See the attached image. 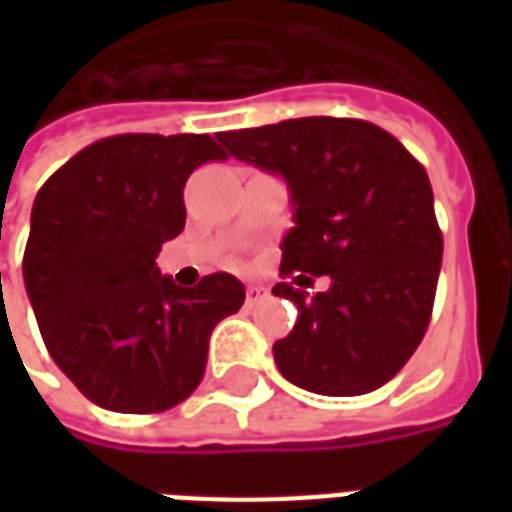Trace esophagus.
<instances>
[{
  "instance_id": "1",
  "label": "esophagus",
  "mask_w": 512,
  "mask_h": 512,
  "mask_svg": "<svg viewBox=\"0 0 512 512\" xmlns=\"http://www.w3.org/2000/svg\"><path fill=\"white\" fill-rule=\"evenodd\" d=\"M266 299V288H260V285H246V304L249 307H255L260 301Z\"/></svg>"
}]
</instances>
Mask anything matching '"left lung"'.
<instances>
[{"mask_svg":"<svg viewBox=\"0 0 512 512\" xmlns=\"http://www.w3.org/2000/svg\"><path fill=\"white\" fill-rule=\"evenodd\" d=\"M216 139L288 183L296 227L282 238V277L332 279L312 299L290 282L274 285L299 310L293 332L274 343L279 373L329 397L384 386L422 343L436 299L444 241L425 167L384 128L348 117Z\"/></svg>","mask_w":512,"mask_h":512,"instance_id":"obj_1","label":"left lung"}]
</instances>
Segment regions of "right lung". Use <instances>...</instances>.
<instances>
[{
	"label": "right lung",
	"mask_w": 512,
	"mask_h": 512,
	"mask_svg": "<svg viewBox=\"0 0 512 512\" xmlns=\"http://www.w3.org/2000/svg\"><path fill=\"white\" fill-rule=\"evenodd\" d=\"M222 158L208 134L106 136L38 191L24 249L29 304L51 359L95 406H178L202 381L213 326L241 310L233 274L180 288L156 266L186 224L189 175Z\"/></svg>",
	"instance_id": "1"
}]
</instances>
